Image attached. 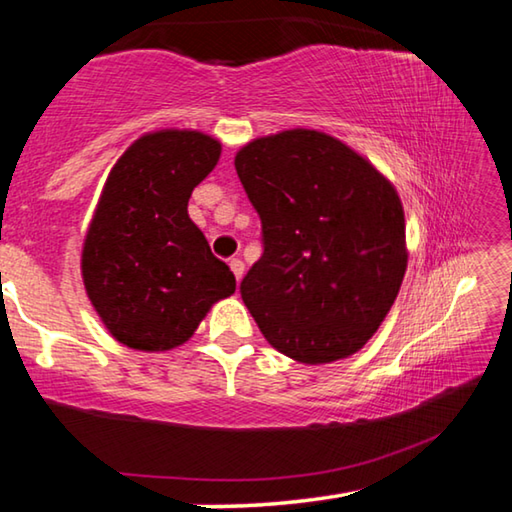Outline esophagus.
<instances>
[{
  "mask_svg": "<svg viewBox=\"0 0 512 512\" xmlns=\"http://www.w3.org/2000/svg\"><path fill=\"white\" fill-rule=\"evenodd\" d=\"M230 271L235 273V277H237V282L241 280V277H244V271H246V266H244V262H241V259H230Z\"/></svg>",
  "mask_w": 512,
  "mask_h": 512,
  "instance_id": "1",
  "label": "esophagus"
}]
</instances>
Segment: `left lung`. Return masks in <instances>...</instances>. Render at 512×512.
<instances>
[{
  "label": "left lung",
  "instance_id": "obj_1",
  "mask_svg": "<svg viewBox=\"0 0 512 512\" xmlns=\"http://www.w3.org/2000/svg\"><path fill=\"white\" fill-rule=\"evenodd\" d=\"M235 167L262 221L264 253L239 284L255 323L300 363L350 357L406 271L393 185L339 140L302 128L250 142Z\"/></svg>",
  "mask_w": 512,
  "mask_h": 512
}]
</instances>
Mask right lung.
Here are the masks:
<instances>
[{
    "label": "right lung",
    "instance_id": "add662e5",
    "mask_svg": "<svg viewBox=\"0 0 512 512\" xmlns=\"http://www.w3.org/2000/svg\"><path fill=\"white\" fill-rule=\"evenodd\" d=\"M221 144L194 131L144 135L103 187L83 248V282L119 343L158 352L185 343L235 275L187 214Z\"/></svg>",
    "mask_w": 512,
    "mask_h": 512
}]
</instances>
